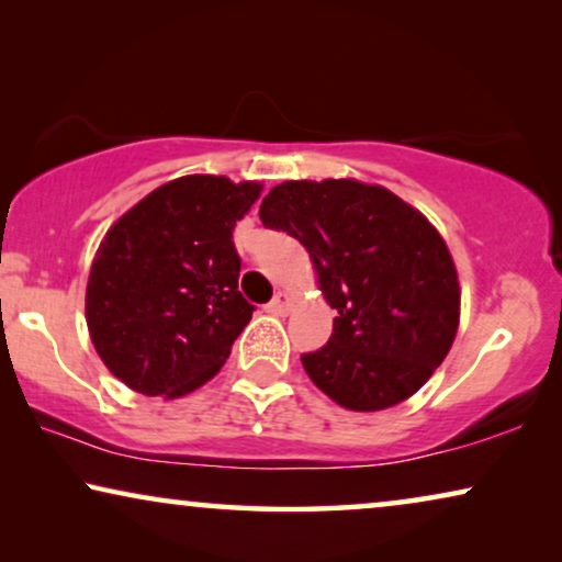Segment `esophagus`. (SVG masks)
Listing matches in <instances>:
<instances>
[{
    "label": "esophagus",
    "mask_w": 562,
    "mask_h": 562,
    "mask_svg": "<svg viewBox=\"0 0 562 562\" xmlns=\"http://www.w3.org/2000/svg\"><path fill=\"white\" fill-rule=\"evenodd\" d=\"M291 310V296L286 294V291H279V294L273 296V302L266 304V312L271 314H286Z\"/></svg>",
    "instance_id": "34e87169"
}]
</instances>
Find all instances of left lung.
Returning a JSON list of instances; mask_svg holds the SVG:
<instances>
[{
  "label": "left lung",
  "instance_id": "obj_1",
  "mask_svg": "<svg viewBox=\"0 0 562 562\" xmlns=\"http://www.w3.org/2000/svg\"><path fill=\"white\" fill-rule=\"evenodd\" d=\"M260 220L310 250L337 310L327 345L302 356L314 386L352 412L417 394L460 319L456 263L425 214L383 187L327 179L273 187Z\"/></svg>",
  "mask_w": 562,
  "mask_h": 562
}]
</instances>
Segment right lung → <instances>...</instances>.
<instances>
[{
  "mask_svg": "<svg viewBox=\"0 0 562 562\" xmlns=\"http://www.w3.org/2000/svg\"><path fill=\"white\" fill-rule=\"evenodd\" d=\"M260 183L181 176L110 227L91 263L87 325L104 366L145 396L176 398L212 379L252 317L237 291L235 222Z\"/></svg>",
  "mask_w": 562,
  "mask_h": 562,
  "instance_id": "obj_1",
  "label": "right lung"
}]
</instances>
